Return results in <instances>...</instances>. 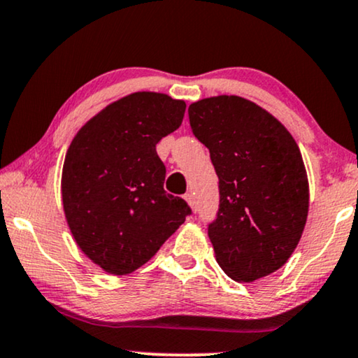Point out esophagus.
Masks as SVG:
<instances>
[{"instance_id": "1", "label": "esophagus", "mask_w": 358, "mask_h": 358, "mask_svg": "<svg viewBox=\"0 0 358 358\" xmlns=\"http://www.w3.org/2000/svg\"><path fill=\"white\" fill-rule=\"evenodd\" d=\"M185 199H186V203L189 204V208L193 209V210H196V201H194V198H193V194L186 193V194H185Z\"/></svg>"}]
</instances>
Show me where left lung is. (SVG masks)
Here are the masks:
<instances>
[{
  "mask_svg": "<svg viewBox=\"0 0 358 358\" xmlns=\"http://www.w3.org/2000/svg\"><path fill=\"white\" fill-rule=\"evenodd\" d=\"M188 115L219 177L217 217L208 227L215 259L236 282L273 274L294 253L308 215L299 145L278 118L238 95L198 100Z\"/></svg>",
  "mask_w": 358,
  "mask_h": 358,
  "instance_id": "left-lung-1",
  "label": "left lung"
}]
</instances>
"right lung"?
<instances>
[{"label": "right lung", "mask_w": 358, "mask_h": 358, "mask_svg": "<svg viewBox=\"0 0 358 358\" xmlns=\"http://www.w3.org/2000/svg\"><path fill=\"white\" fill-rule=\"evenodd\" d=\"M186 103L134 92L78 131L63 164L62 198L69 230L105 273L124 275L148 263L191 214L164 189L155 145L183 122Z\"/></svg>", "instance_id": "right-lung-1"}]
</instances>
